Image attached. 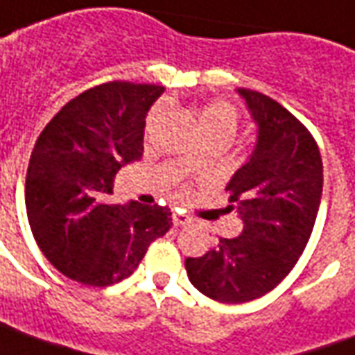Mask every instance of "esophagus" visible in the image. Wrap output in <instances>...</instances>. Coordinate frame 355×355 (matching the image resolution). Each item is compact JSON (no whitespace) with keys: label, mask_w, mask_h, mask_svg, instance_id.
<instances>
[{"label":"esophagus","mask_w":355,"mask_h":355,"mask_svg":"<svg viewBox=\"0 0 355 355\" xmlns=\"http://www.w3.org/2000/svg\"><path fill=\"white\" fill-rule=\"evenodd\" d=\"M172 222L175 227H185V225H189L191 223V218L189 216H185L182 212H173L172 214Z\"/></svg>","instance_id":"1"}]
</instances>
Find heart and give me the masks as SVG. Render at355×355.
I'll return each instance as SVG.
<instances>
[{
  "label": "heart",
  "mask_w": 355,
  "mask_h": 355,
  "mask_svg": "<svg viewBox=\"0 0 355 355\" xmlns=\"http://www.w3.org/2000/svg\"><path fill=\"white\" fill-rule=\"evenodd\" d=\"M158 114H160L158 109L150 112L149 125L157 120ZM239 122H241V116H239L237 109L231 107L230 103L212 101L205 105L198 112V125L206 137H223V139L231 141L237 132ZM197 157L191 158V162H197Z\"/></svg>",
  "instance_id": "1"
}]
</instances>
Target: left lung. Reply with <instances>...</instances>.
<instances>
[{
	"label": "left lung",
	"instance_id": "left-lung-1",
	"mask_svg": "<svg viewBox=\"0 0 355 355\" xmlns=\"http://www.w3.org/2000/svg\"><path fill=\"white\" fill-rule=\"evenodd\" d=\"M237 92L258 125L256 149L225 187L227 210L245 230L185 260L193 286L223 304L256 300L291 273L310 241L323 191V162L308 128L268 95Z\"/></svg>",
	"mask_w": 355,
	"mask_h": 355
}]
</instances>
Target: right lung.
<instances>
[{"label":"right lung","instance_id":"add662e5","mask_svg":"<svg viewBox=\"0 0 355 355\" xmlns=\"http://www.w3.org/2000/svg\"><path fill=\"white\" fill-rule=\"evenodd\" d=\"M164 87L107 82L80 93L40 133L26 173V214L44 256L82 285L130 277L172 227L166 206L107 205L114 175L143 157L145 116Z\"/></svg>","mask_w":355,"mask_h":355}]
</instances>
